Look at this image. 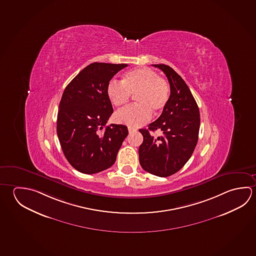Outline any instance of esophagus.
<instances>
[{"mask_svg":"<svg viewBox=\"0 0 256 256\" xmlns=\"http://www.w3.org/2000/svg\"><path fill=\"white\" fill-rule=\"evenodd\" d=\"M128 132H130V133H132V132L136 131L134 128H130V126H128Z\"/></svg>","mask_w":256,"mask_h":256,"instance_id":"esophagus-1","label":"esophagus"}]
</instances>
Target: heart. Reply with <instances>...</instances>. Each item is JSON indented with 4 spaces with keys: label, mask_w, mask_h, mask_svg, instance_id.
<instances>
[{
    "label": "heart",
    "mask_w": 256,
    "mask_h": 256,
    "mask_svg": "<svg viewBox=\"0 0 256 256\" xmlns=\"http://www.w3.org/2000/svg\"><path fill=\"white\" fill-rule=\"evenodd\" d=\"M110 102L123 107L134 95L136 104L115 114L116 122L130 126H142L151 118L152 112H162L170 100L168 82L148 68H136L125 72L122 82L112 80L106 88Z\"/></svg>",
    "instance_id": "b5f03b06"
}]
</instances>
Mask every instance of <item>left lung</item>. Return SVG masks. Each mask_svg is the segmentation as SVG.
Masks as SVG:
<instances>
[{
    "label": "left lung",
    "instance_id": "1",
    "mask_svg": "<svg viewBox=\"0 0 256 256\" xmlns=\"http://www.w3.org/2000/svg\"><path fill=\"white\" fill-rule=\"evenodd\" d=\"M166 74L170 84V100L161 116L141 128L143 143L139 146V162L144 170L159 177H167L180 170L192 156L200 131V110L188 86L172 68L152 64ZM161 130L157 139L150 130Z\"/></svg>",
    "mask_w": 256,
    "mask_h": 256
}]
</instances>
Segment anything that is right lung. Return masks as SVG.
Segmentation results:
<instances>
[{"label":"right lung","instance_id":"1","mask_svg":"<svg viewBox=\"0 0 256 256\" xmlns=\"http://www.w3.org/2000/svg\"><path fill=\"white\" fill-rule=\"evenodd\" d=\"M126 64L92 63L84 68L64 90L56 131L70 164L86 174L113 166L128 134L124 125L106 123L113 113L106 88Z\"/></svg>","mask_w":256,"mask_h":256}]
</instances>
